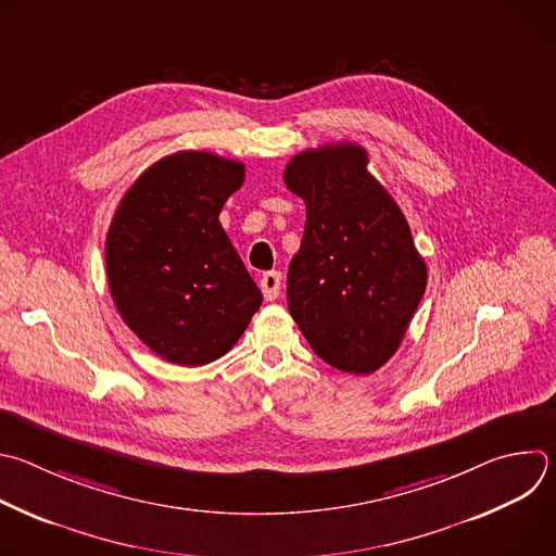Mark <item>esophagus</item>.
I'll use <instances>...</instances> for the list:
<instances>
[{"label": "esophagus", "instance_id": "34e87169", "mask_svg": "<svg viewBox=\"0 0 556 556\" xmlns=\"http://www.w3.org/2000/svg\"><path fill=\"white\" fill-rule=\"evenodd\" d=\"M260 286H262L264 299L275 301L279 296V288H281V273H277V270L264 273L262 279H260Z\"/></svg>", "mask_w": 556, "mask_h": 556}]
</instances>
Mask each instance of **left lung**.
<instances>
[{"mask_svg": "<svg viewBox=\"0 0 556 556\" xmlns=\"http://www.w3.org/2000/svg\"><path fill=\"white\" fill-rule=\"evenodd\" d=\"M366 163L362 146L336 143L296 154L283 172L307 210L288 309L314 353L353 376L395 355L428 283L400 205Z\"/></svg>", "mask_w": 556, "mask_h": 556, "instance_id": "1", "label": "left lung"}]
</instances>
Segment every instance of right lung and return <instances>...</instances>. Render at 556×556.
Returning <instances> with one entry per match:
<instances>
[{
    "label": "right lung",
    "instance_id": "add662e5",
    "mask_svg": "<svg viewBox=\"0 0 556 556\" xmlns=\"http://www.w3.org/2000/svg\"><path fill=\"white\" fill-rule=\"evenodd\" d=\"M242 182L244 163L180 150L130 185L109 227L113 303L135 336L172 364L223 357L262 305L218 220Z\"/></svg>",
    "mask_w": 556,
    "mask_h": 556
}]
</instances>
